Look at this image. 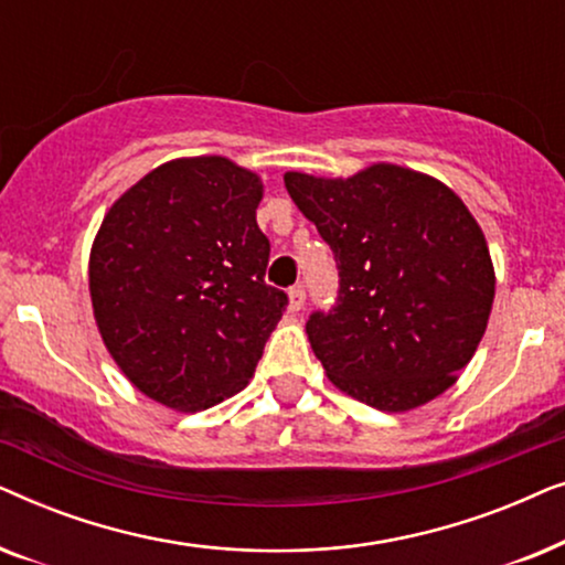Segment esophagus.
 I'll use <instances>...</instances> for the list:
<instances>
[{"mask_svg":"<svg viewBox=\"0 0 565 565\" xmlns=\"http://www.w3.org/2000/svg\"><path fill=\"white\" fill-rule=\"evenodd\" d=\"M303 303H306V290H303V285H296V288H290V290H288V311H290V313H298L300 308H303Z\"/></svg>","mask_w":565,"mask_h":565,"instance_id":"obj_1","label":"esophagus"}]
</instances>
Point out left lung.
<instances>
[{
  "instance_id": "obj_1",
  "label": "left lung",
  "mask_w": 565,
  "mask_h": 565,
  "mask_svg": "<svg viewBox=\"0 0 565 565\" xmlns=\"http://www.w3.org/2000/svg\"><path fill=\"white\" fill-rule=\"evenodd\" d=\"M339 267V300L308 342L347 396L419 408L455 385L489 327L497 273L473 213L437 177L377 161L350 177L285 172Z\"/></svg>"
}]
</instances>
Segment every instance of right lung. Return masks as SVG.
<instances>
[{"instance_id": "add662e5", "label": "right lung", "mask_w": 565, "mask_h": 565, "mask_svg": "<svg viewBox=\"0 0 565 565\" xmlns=\"http://www.w3.org/2000/svg\"><path fill=\"white\" fill-rule=\"evenodd\" d=\"M262 177L226 157L151 169L105 213L89 252L99 337L143 396L203 412L246 388L288 306L269 288Z\"/></svg>"}]
</instances>
